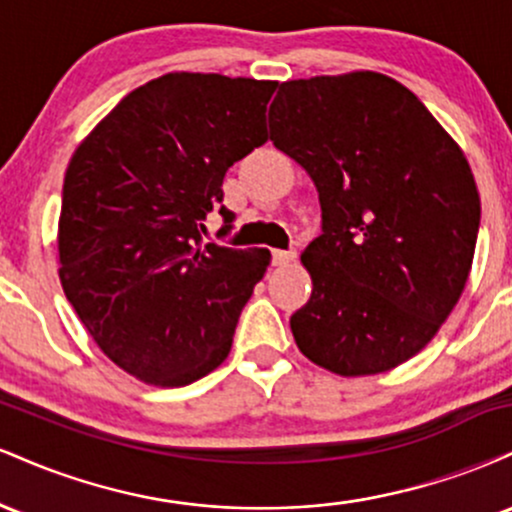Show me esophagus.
<instances>
[{
    "label": "esophagus",
    "mask_w": 512,
    "mask_h": 512,
    "mask_svg": "<svg viewBox=\"0 0 512 512\" xmlns=\"http://www.w3.org/2000/svg\"><path fill=\"white\" fill-rule=\"evenodd\" d=\"M298 252L296 250H272V260L276 267H284V264L296 262Z\"/></svg>",
    "instance_id": "obj_1"
}]
</instances>
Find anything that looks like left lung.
Instances as JSON below:
<instances>
[{
    "label": "left lung",
    "mask_w": 512,
    "mask_h": 512,
    "mask_svg": "<svg viewBox=\"0 0 512 512\" xmlns=\"http://www.w3.org/2000/svg\"><path fill=\"white\" fill-rule=\"evenodd\" d=\"M269 139L310 175L322 207V236L301 255L313 293L291 315L298 349L344 378L402 366L472 272L481 202L460 144L378 72L281 84Z\"/></svg>",
    "instance_id": "left-lung-1"
}]
</instances>
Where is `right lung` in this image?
I'll return each instance as SVG.
<instances>
[{
	"instance_id": "add662e5",
	"label": "right lung",
	"mask_w": 512,
	"mask_h": 512,
	"mask_svg": "<svg viewBox=\"0 0 512 512\" xmlns=\"http://www.w3.org/2000/svg\"><path fill=\"white\" fill-rule=\"evenodd\" d=\"M276 81L170 72L134 88L76 146L57 223L60 281L93 342L156 387L226 361L267 248L202 243L223 175L267 142ZM231 228L233 214L219 209Z\"/></svg>"
}]
</instances>
